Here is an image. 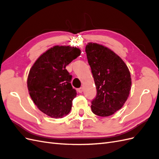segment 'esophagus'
<instances>
[{"mask_svg": "<svg viewBox=\"0 0 159 159\" xmlns=\"http://www.w3.org/2000/svg\"><path fill=\"white\" fill-rule=\"evenodd\" d=\"M77 91L79 92V93H82L83 91V88H80L77 89Z\"/></svg>", "mask_w": 159, "mask_h": 159, "instance_id": "34e87169", "label": "esophagus"}]
</instances>
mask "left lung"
Here are the masks:
<instances>
[{
    "instance_id": "obj_1",
    "label": "left lung",
    "mask_w": 159,
    "mask_h": 159,
    "mask_svg": "<svg viewBox=\"0 0 159 159\" xmlns=\"http://www.w3.org/2000/svg\"><path fill=\"white\" fill-rule=\"evenodd\" d=\"M85 52L97 91L92 111L99 116H111L123 106L129 96L132 86L129 69L107 47L88 43Z\"/></svg>"
}]
</instances>
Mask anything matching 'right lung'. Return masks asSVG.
<instances>
[{
    "label": "right lung",
    "instance_id": "add662e5",
    "mask_svg": "<svg viewBox=\"0 0 159 159\" xmlns=\"http://www.w3.org/2000/svg\"><path fill=\"white\" fill-rule=\"evenodd\" d=\"M80 54L77 48L56 45L40 55L31 67L27 77L29 94L48 116L58 119L70 113L76 91L65 67Z\"/></svg>",
    "mask_w": 159,
    "mask_h": 159
}]
</instances>
